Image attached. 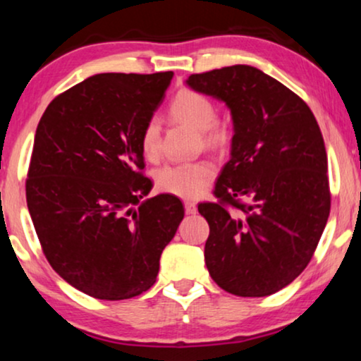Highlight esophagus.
I'll list each match as a JSON object with an SVG mask.
<instances>
[{
    "instance_id": "34e87169",
    "label": "esophagus",
    "mask_w": 361,
    "mask_h": 361,
    "mask_svg": "<svg viewBox=\"0 0 361 361\" xmlns=\"http://www.w3.org/2000/svg\"><path fill=\"white\" fill-rule=\"evenodd\" d=\"M184 207H185V212H187V214H189V215L195 214V212H197V205H195V202L187 200V202H184Z\"/></svg>"
}]
</instances>
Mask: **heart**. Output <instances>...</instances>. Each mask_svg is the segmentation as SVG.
<instances>
[{"mask_svg": "<svg viewBox=\"0 0 361 361\" xmlns=\"http://www.w3.org/2000/svg\"><path fill=\"white\" fill-rule=\"evenodd\" d=\"M171 113L177 121L185 123L195 131H204L207 145H220L225 141V128L216 125V108L204 93L195 90H180L171 105ZM161 126L157 118L147 120L141 135V149L146 157L154 159L159 154ZM216 176L215 166L210 161L179 162L166 164L156 171V185L161 192L192 199L207 190Z\"/></svg>", "mask_w": 361, "mask_h": 361, "instance_id": "b5f03b06", "label": "heart"}]
</instances>
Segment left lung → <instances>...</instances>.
Wrapping results in <instances>:
<instances>
[{
	"mask_svg": "<svg viewBox=\"0 0 361 361\" xmlns=\"http://www.w3.org/2000/svg\"><path fill=\"white\" fill-rule=\"evenodd\" d=\"M225 102L233 120L230 161L216 179L205 264L226 293L264 298L293 283L312 258L330 214L327 152L314 113L288 87L251 66L185 80ZM230 204L240 212L230 214Z\"/></svg>",
	"mask_w": 361,
	"mask_h": 361,
	"instance_id": "obj_1",
	"label": "left lung"
}]
</instances>
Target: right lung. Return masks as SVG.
I'll use <instances>...</instances> for the list:
<instances>
[{
    "instance_id": "obj_1",
    "label": "right lung",
    "mask_w": 361,
    "mask_h": 361,
    "mask_svg": "<svg viewBox=\"0 0 361 361\" xmlns=\"http://www.w3.org/2000/svg\"><path fill=\"white\" fill-rule=\"evenodd\" d=\"M172 75L97 73L54 98L37 125L29 214L49 264L95 299L149 289L184 219L174 195L141 202L152 189L141 172V135Z\"/></svg>"
}]
</instances>
